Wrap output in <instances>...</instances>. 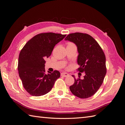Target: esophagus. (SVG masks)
<instances>
[{
    "label": "esophagus",
    "instance_id": "1",
    "mask_svg": "<svg viewBox=\"0 0 125 125\" xmlns=\"http://www.w3.org/2000/svg\"><path fill=\"white\" fill-rule=\"evenodd\" d=\"M61 75L63 77H67L68 76H69V74L66 73H61Z\"/></svg>",
    "mask_w": 125,
    "mask_h": 125
}]
</instances>
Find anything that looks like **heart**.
<instances>
[{"mask_svg":"<svg viewBox=\"0 0 125 125\" xmlns=\"http://www.w3.org/2000/svg\"><path fill=\"white\" fill-rule=\"evenodd\" d=\"M74 45L73 43H71V42H69L68 43V45Z\"/></svg>","mask_w":125,"mask_h":125,"instance_id":"obj_1","label":"heart"}]
</instances>
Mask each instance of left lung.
<instances>
[{"mask_svg": "<svg viewBox=\"0 0 125 125\" xmlns=\"http://www.w3.org/2000/svg\"><path fill=\"white\" fill-rule=\"evenodd\" d=\"M65 40L77 45L79 53L77 62L80 66L78 71L85 73L83 79H76L72 75L74 83L69 87L70 91L81 99L92 96L103 83L106 73L104 52L95 39L88 34L71 33Z\"/></svg>", "mask_w": 125, "mask_h": 125, "instance_id": "obj_1", "label": "left lung"}]
</instances>
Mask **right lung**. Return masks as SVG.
<instances>
[{
	"label": "right lung",
	"mask_w": 125,
	"mask_h": 125,
	"mask_svg": "<svg viewBox=\"0 0 125 125\" xmlns=\"http://www.w3.org/2000/svg\"><path fill=\"white\" fill-rule=\"evenodd\" d=\"M66 36L52 32L40 33L30 40L21 50L18 70L24 88L30 95H45L60 77L57 70L46 73L44 58L51 56L55 45Z\"/></svg>",
	"instance_id": "1"
}]
</instances>
